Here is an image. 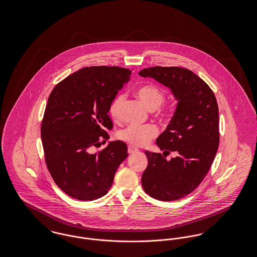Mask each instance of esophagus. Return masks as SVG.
I'll return each instance as SVG.
<instances>
[{"instance_id":"esophagus-1","label":"esophagus","mask_w":257,"mask_h":257,"mask_svg":"<svg viewBox=\"0 0 257 257\" xmlns=\"http://www.w3.org/2000/svg\"><path fill=\"white\" fill-rule=\"evenodd\" d=\"M138 151H139V150H137L136 148H134V147H132V146H129V147H128V153H130V154L136 153Z\"/></svg>"}]
</instances>
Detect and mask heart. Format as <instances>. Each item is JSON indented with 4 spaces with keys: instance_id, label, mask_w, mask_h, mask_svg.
Instances as JSON below:
<instances>
[{
    "instance_id": "1",
    "label": "heart",
    "mask_w": 257,
    "mask_h": 257,
    "mask_svg": "<svg viewBox=\"0 0 257 257\" xmlns=\"http://www.w3.org/2000/svg\"><path fill=\"white\" fill-rule=\"evenodd\" d=\"M138 97L151 110L157 109L164 102L165 95L154 85H146L138 91ZM125 100V95H117L109 106V113L113 119L120 117L121 106ZM158 135V129L155 125H136L130 124L120 129L116 137L118 140L129 144L132 147H145Z\"/></svg>"
}]
</instances>
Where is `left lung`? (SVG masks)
<instances>
[{"label": "left lung", "instance_id": "1", "mask_svg": "<svg viewBox=\"0 0 257 257\" xmlns=\"http://www.w3.org/2000/svg\"><path fill=\"white\" fill-rule=\"evenodd\" d=\"M139 75L168 87L178 102L166 130L156 145L167 155L146 151L149 164L142 185L150 196L175 201L191 193L210 170L219 144L218 106L210 86L193 72L181 67H152Z\"/></svg>", "mask_w": 257, "mask_h": 257}]
</instances>
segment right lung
<instances>
[{
    "mask_svg": "<svg viewBox=\"0 0 257 257\" xmlns=\"http://www.w3.org/2000/svg\"><path fill=\"white\" fill-rule=\"evenodd\" d=\"M131 74L119 67H86L63 79L50 93L42 142L48 171L69 196L92 201L106 195L127 158V146L121 141L108 142L99 152L93 148L109 139V106Z\"/></svg>",
    "mask_w": 257,
    "mask_h": 257,
    "instance_id": "1",
    "label": "right lung"
}]
</instances>
